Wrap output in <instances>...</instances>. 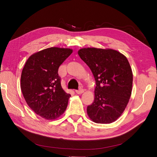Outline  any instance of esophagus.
Segmentation results:
<instances>
[{
	"instance_id": "esophagus-1",
	"label": "esophagus",
	"mask_w": 157,
	"mask_h": 157,
	"mask_svg": "<svg viewBox=\"0 0 157 157\" xmlns=\"http://www.w3.org/2000/svg\"><path fill=\"white\" fill-rule=\"evenodd\" d=\"M75 92L77 93V94H81L84 92V90L82 88H80L79 90H75Z\"/></svg>"
}]
</instances>
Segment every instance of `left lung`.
I'll use <instances>...</instances> for the list:
<instances>
[{
	"label": "left lung",
	"instance_id": "1",
	"mask_svg": "<svg viewBox=\"0 0 157 157\" xmlns=\"http://www.w3.org/2000/svg\"><path fill=\"white\" fill-rule=\"evenodd\" d=\"M78 54L96 80L94 101L87 107L93 122L110 124L124 112L130 98L133 74L126 57L115 50L83 48Z\"/></svg>",
	"mask_w": 157,
	"mask_h": 157
}]
</instances>
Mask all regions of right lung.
<instances>
[{
	"label": "right lung",
	"instance_id": "obj_1",
	"mask_svg": "<svg viewBox=\"0 0 157 157\" xmlns=\"http://www.w3.org/2000/svg\"><path fill=\"white\" fill-rule=\"evenodd\" d=\"M72 52L58 47L42 50L32 54L22 70L20 85L25 101L46 120L59 118L67 107L71 95L61 87L58 69Z\"/></svg>",
	"mask_w": 157,
	"mask_h": 157
}]
</instances>
